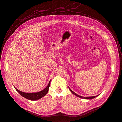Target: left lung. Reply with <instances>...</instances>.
<instances>
[{
  "label": "left lung",
  "instance_id": "1",
  "mask_svg": "<svg viewBox=\"0 0 122 122\" xmlns=\"http://www.w3.org/2000/svg\"><path fill=\"white\" fill-rule=\"evenodd\" d=\"M69 89H70V91H71L73 94H74L75 95L77 96V97H78L81 98H82V99H93V98H95V97H96L98 96V95H97V96H91V97H82V96H79V95H78L76 94V93H75L73 91H72L71 89H70V88H69Z\"/></svg>",
  "mask_w": 122,
  "mask_h": 122
}]
</instances>
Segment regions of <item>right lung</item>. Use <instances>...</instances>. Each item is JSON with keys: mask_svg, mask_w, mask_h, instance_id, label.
Masks as SVG:
<instances>
[{"mask_svg": "<svg viewBox=\"0 0 122 122\" xmlns=\"http://www.w3.org/2000/svg\"><path fill=\"white\" fill-rule=\"evenodd\" d=\"M50 84V81L48 83V85L45 88V89H44L43 90H42V91H41L40 92H38V93H24V92H21L19 90H18L16 88H15V89L18 93H19L22 96H23V97L26 98L28 100H38L42 98L44 96H45L46 95V94L48 93V92Z\"/></svg>", "mask_w": 122, "mask_h": 122, "instance_id": "right-lung-1", "label": "right lung"}]
</instances>
